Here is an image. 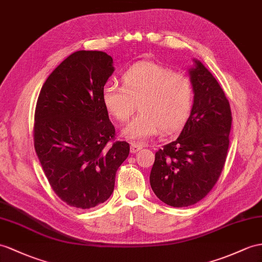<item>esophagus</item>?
I'll use <instances>...</instances> for the list:
<instances>
[{"label": "esophagus", "mask_w": 262, "mask_h": 262, "mask_svg": "<svg viewBox=\"0 0 262 262\" xmlns=\"http://www.w3.org/2000/svg\"><path fill=\"white\" fill-rule=\"evenodd\" d=\"M131 153H137L138 151H140V150H141L142 148H143V146H142V144H140V143H136V142H132L131 143Z\"/></svg>", "instance_id": "obj_1"}]
</instances>
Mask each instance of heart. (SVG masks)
I'll list each match as a JSON object with an SVG mask.
<instances>
[{"mask_svg":"<svg viewBox=\"0 0 262 262\" xmlns=\"http://www.w3.org/2000/svg\"><path fill=\"white\" fill-rule=\"evenodd\" d=\"M123 85L107 81L102 89L104 107L124 122L136 109L141 112L127 124L124 138L144 141L179 130L186 122L193 102V86L187 75L155 62H142L127 69Z\"/></svg>","mask_w":262,"mask_h":262,"instance_id":"b5f03b06","label":"heart"}]
</instances>
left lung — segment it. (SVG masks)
<instances>
[{
	"mask_svg": "<svg viewBox=\"0 0 262 262\" xmlns=\"http://www.w3.org/2000/svg\"><path fill=\"white\" fill-rule=\"evenodd\" d=\"M189 69L193 104L179 138L156 153L150 173L153 192L174 208L192 206L218 181L231 129L230 104L218 81L199 60Z\"/></svg>",
	"mask_w": 262,
	"mask_h": 262,
	"instance_id": "8db88e82",
	"label": "left lung"
}]
</instances>
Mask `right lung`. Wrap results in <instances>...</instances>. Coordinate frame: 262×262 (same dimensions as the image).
<instances>
[{"mask_svg": "<svg viewBox=\"0 0 262 262\" xmlns=\"http://www.w3.org/2000/svg\"><path fill=\"white\" fill-rule=\"evenodd\" d=\"M114 71L102 51H76L49 75L34 116V148L50 186L67 205L90 209L109 199L125 141L109 143L116 129L102 101Z\"/></svg>", "mask_w": 262, "mask_h": 262, "instance_id": "right-lung-1", "label": "right lung"}]
</instances>
